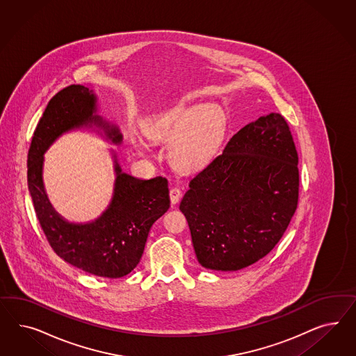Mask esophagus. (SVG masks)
<instances>
[{
  "instance_id": "1",
  "label": "esophagus",
  "mask_w": 356,
  "mask_h": 356,
  "mask_svg": "<svg viewBox=\"0 0 356 356\" xmlns=\"http://www.w3.org/2000/svg\"><path fill=\"white\" fill-rule=\"evenodd\" d=\"M180 197H181V191H180V188H177V186H173V188H171V191H170V198H171V204H172V205H176V204L179 202Z\"/></svg>"
}]
</instances>
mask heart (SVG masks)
I'll list each match as a JSON object with an SVG mask.
<instances>
[{
    "label": "heart",
    "mask_w": 356,
    "mask_h": 356,
    "mask_svg": "<svg viewBox=\"0 0 356 356\" xmlns=\"http://www.w3.org/2000/svg\"><path fill=\"white\" fill-rule=\"evenodd\" d=\"M225 130L226 116L216 104H180L149 120L143 128L149 140L170 143L168 162L184 172L195 171L211 159ZM133 143L140 154L147 151L138 138Z\"/></svg>",
    "instance_id": "obj_1"
}]
</instances>
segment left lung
<instances>
[{
  "label": "left lung",
  "instance_id": "1",
  "mask_svg": "<svg viewBox=\"0 0 356 356\" xmlns=\"http://www.w3.org/2000/svg\"><path fill=\"white\" fill-rule=\"evenodd\" d=\"M298 152L280 113L249 122L194 176L180 202L198 262L236 271L277 245L298 206Z\"/></svg>",
  "mask_w": 356,
  "mask_h": 356
}]
</instances>
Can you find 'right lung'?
Segmentation results:
<instances>
[{
	"label": "right lung",
	"instance_id": "right-lung-1",
	"mask_svg": "<svg viewBox=\"0 0 356 356\" xmlns=\"http://www.w3.org/2000/svg\"><path fill=\"white\" fill-rule=\"evenodd\" d=\"M97 112V95L81 85L65 87L49 100L31 140L27 183L36 216L56 254L92 275L121 278L138 265L151 226L170 209L167 179L142 180L122 172L118 154L112 151L116 177L111 202L86 223L60 216L44 188V154L65 133L97 128L106 140L122 142L119 128Z\"/></svg>",
	"mask_w": 356,
	"mask_h": 356
}]
</instances>
